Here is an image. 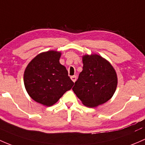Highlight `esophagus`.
Here are the masks:
<instances>
[{"instance_id": "1", "label": "esophagus", "mask_w": 145, "mask_h": 145, "mask_svg": "<svg viewBox=\"0 0 145 145\" xmlns=\"http://www.w3.org/2000/svg\"><path fill=\"white\" fill-rule=\"evenodd\" d=\"M71 79L72 80L73 82H74V83H75V81L76 80V76H72L71 77Z\"/></svg>"}]
</instances>
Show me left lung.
Instances as JSON below:
<instances>
[{
	"instance_id": "8db88e82",
	"label": "left lung",
	"mask_w": 145,
	"mask_h": 145,
	"mask_svg": "<svg viewBox=\"0 0 145 145\" xmlns=\"http://www.w3.org/2000/svg\"><path fill=\"white\" fill-rule=\"evenodd\" d=\"M83 71L73 91L85 106L97 107L108 101L115 92L117 74L112 65L98 55L83 57Z\"/></svg>"
}]
</instances>
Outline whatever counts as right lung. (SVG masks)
<instances>
[{
  "label": "right lung",
  "mask_w": 145,
  "mask_h": 145,
  "mask_svg": "<svg viewBox=\"0 0 145 145\" xmlns=\"http://www.w3.org/2000/svg\"><path fill=\"white\" fill-rule=\"evenodd\" d=\"M60 52L49 51L37 55L24 72V85L30 97L46 106L55 104L74 83L60 63Z\"/></svg>",
  "instance_id": "add662e5"
}]
</instances>
